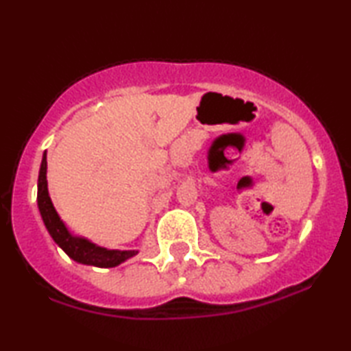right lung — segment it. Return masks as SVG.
<instances>
[{"label": "right lung", "instance_id": "1", "mask_svg": "<svg viewBox=\"0 0 351 351\" xmlns=\"http://www.w3.org/2000/svg\"><path fill=\"white\" fill-rule=\"evenodd\" d=\"M46 169L47 162L45 153L38 175V209L51 237L71 258L83 265L97 266V268H112V266L121 265L122 261L132 258L133 255L138 254V251H114V249L100 247L93 245L91 241H88L85 239H79V237L71 235L68 232V229L64 228L60 217L57 215L54 206H52V201L49 198V193H47Z\"/></svg>", "mask_w": 351, "mask_h": 351}]
</instances>
